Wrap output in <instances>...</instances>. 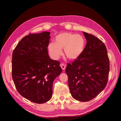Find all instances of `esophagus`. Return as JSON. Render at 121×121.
Instances as JSON below:
<instances>
[{"label": "esophagus", "instance_id": "esophagus-1", "mask_svg": "<svg viewBox=\"0 0 121 121\" xmlns=\"http://www.w3.org/2000/svg\"><path fill=\"white\" fill-rule=\"evenodd\" d=\"M60 67L61 68V69H63V70H64V69H65V67H66V65H65V64H63V63H61V64H60Z\"/></svg>", "mask_w": 121, "mask_h": 121}]
</instances>
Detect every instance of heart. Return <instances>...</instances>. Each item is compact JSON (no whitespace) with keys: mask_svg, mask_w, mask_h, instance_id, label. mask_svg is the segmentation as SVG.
<instances>
[{"mask_svg":"<svg viewBox=\"0 0 121 121\" xmlns=\"http://www.w3.org/2000/svg\"><path fill=\"white\" fill-rule=\"evenodd\" d=\"M85 44V40L82 36L64 33L56 36L54 43L49 44L48 50L51 56L57 59L63 53L61 49H64L65 56L70 60H75L81 56Z\"/></svg>","mask_w":121,"mask_h":121,"instance_id":"obj_1","label":"heart"}]
</instances>
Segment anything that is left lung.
Here are the masks:
<instances>
[{
    "label": "left lung",
    "mask_w": 121,
    "mask_h": 121,
    "mask_svg": "<svg viewBox=\"0 0 121 121\" xmlns=\"http://www.w3.org/2000/svg\"><path fill=\"white\" fill-rule=\"evenodd\" d=\"M83 33L86 46L81 56L67 64L65 73L72 97L86 102L95 97L107 85L109 60L103 42L92 34Z\"/></svg>",
    "instance_id": "obj_1"
}]
</instances>
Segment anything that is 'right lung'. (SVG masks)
I'll list each match as a JSON object with an SVG mask.
<instances>
[{
	"instance_id": "right-lung-1",
	"label": "right lung",
	"mask_w": 121,
	"mask_h": 121,
	"mask_svg": "<svg viewBox=\"0 0 121 121\" xmlns=\"http://www.w3.org/2000/svg\"><path fill=\"white\" fill-rule=\"evenodd\" d=\"M50 34L43 32L26 35L12 55V78L17 92L37 104L50 99L53 81L62 72L60 61L48 56Z\"/></svg>"
}]
</instances>
